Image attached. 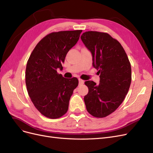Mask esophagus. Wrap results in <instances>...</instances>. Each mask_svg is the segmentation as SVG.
I'll return each mask as SVG.
<instances>
[{
    "label": "esophagus",
    "instance_id": "esophagus-1",
    "mask_svg": "<svg viewBox=\"0 0 153 153\" xmlns=\"http://www.w3.org/2000/svg\"><path fill=\"white\" fill-rule=\"evenodd\" d=\"M78 81H79V85H82V84H84V81L82 80V79H79L78 80Z\"/></svg>",
    "mask_w": 153,
    "mask_h": 153
}]
</instances>
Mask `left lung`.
I'll use <instances>...</instances> for the list:
<instances>
[{"instance_id":"left-lung-1","label":"left lung","mask_w":153,"mask_h":153,"mask_svg":"<svg viewBox=\"0 0 153 153\" xmlns=\"http://www.w3.org/2000/svg\"><path fill=\"white\" fill-rule=\"evenodd\" d=\"M81 39L92 55V65L100 75V84L86 81L89 92L84 96L87 112L103 118L114 112L127 94L131 82L128 57L119 41L106 32H84Z\"/></svg>"}]
</instances>
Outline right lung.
<instances>
[{
	"mask_svg": "<svg viewBox=\"0 0 153 153\" xmlns=\"http://www.w3.org/2000/svg\"><path fill=\"white\" fill-rule=\"evenodd\" d=\"M82 30L54 32L36 45L27 63L25 84L35 107L44 116L57 119L68 110L69 100L78 80L64 78L62 69L68 51L79 39Z\"/></svg>",
	"mask_w": 153,
	"mask_h": 153,
	"instance_id": "right-lung-1",
	"label": "right lung"
}]
</instances>
